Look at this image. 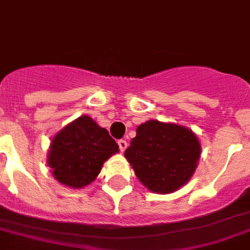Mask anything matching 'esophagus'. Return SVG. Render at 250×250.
I'll return each instance as SVG.
<instances>
[{"mask_svg": "<svg viewBox=\"0 0 250 250\" xmlns=\"http://www.w3.org/2000/svg\"><path fill=\"white\" fill-rule=\"evenodd\" d=\"M117 144H119V148H120L121 151H124L125 149L127 148V143L126 140H124V139H120L119 142H117Z\"/></svg>", "mask_w": 250, "mask_h": 250, "instance_id": "obj_1", "label": "esophagus"}]
</instances>
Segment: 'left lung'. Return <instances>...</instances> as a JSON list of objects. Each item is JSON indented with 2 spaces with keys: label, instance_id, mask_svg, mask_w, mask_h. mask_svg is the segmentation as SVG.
<instances>
[{
  "label": "left lung",
  "instance_id": "left-lung-1",
  "mask_svg": "<svg viewBox=\"0 0 250 250\" xmlns=\"http://www.w3.org/2000/svg\"><path fill=\"white\" fill-rule=\"evenodd\" d=\"M200 153L197 136L189 129L150 120L138 126L125 158L146 188L170 193L188 182Z\"/></svg>",
  "mask_w": 250,
  "mask_h": 250
}]
</instances>
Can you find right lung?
<instances>
[{
	"mask_svg": "<svg viewBox=\"0 0 250 250\" xmlns=\"http://www.w3.org/2000/svg\"><path fill=\"white\" fill-rule=\"evenodd\" d=\"M119 151L108 131L88 116H81L53 138L48 166L55 180L72 188L95 181L102 164Z\"/></svg>",
	"mask_w": 250,
	"mask_h": 250,
	"instance_id": "right-lung-1",
	"label": "right lung"
}]
</instances>
